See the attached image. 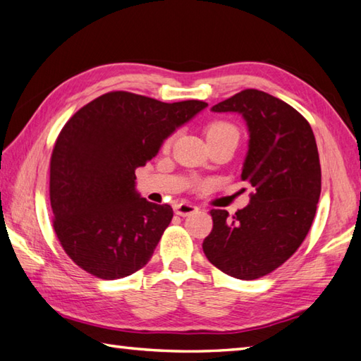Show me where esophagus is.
Wrapping results in <instances>:
<instances>
[{"mask_svg":"<svg viewBox=\"0 0 361 361\" xmlns=\"http://www.w3.org/2000/svg\"><path fill=\"white\" fill-rule=\"evenodd\" d=\"M199 209V207L192 205V203H178V205H175V213L178 216H189L195 213Z\"/></svg>","mask_w":361,"mask_h":361,"instance_id":"esophagus-1","label":"esophagus"}]
</instances>
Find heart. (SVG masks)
Wrapping results in <instances>:
<instances>
[{
	"instance_id": "1",
	"label": "heart",
	"mask_w": 361,
	"mask_h": 361,
	"mask_svg": "<svg viewBox=\"0 0 361 361\" xmlns=\"http://www.w3.org/2000/svg\"><path fill=\"white\" fill-rule=\"evenodd\" d=\"M224 130H237V129H235L232 124H227V123H214V124H212V126L207 129V135L212 137L214 134L224 133ZM169 145H170V140L166 142V147H169Z\"/></svg>"
}]
</instances>
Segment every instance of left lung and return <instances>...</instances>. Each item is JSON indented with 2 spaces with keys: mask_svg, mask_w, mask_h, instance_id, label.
Segmentation results:
<instances>
[{
  "mask_svg": "<svg viewBox=\"0 0 361 361\" xmlns=\"http://www.w3.org/2000/svg\"><path fill=\"white\" fill-rule=\"evenodd\" d=\"M246 121L249 142L241 180L249 203L228 218L212 209L203 252L228 276L251 281L281 267L303 243L320 197V162L312 129L289 104L259 90L240 91L212 107Z\"/></svg>",
  "mask_w": 361,
  "mask_h": 361,
  "instance_id": "left-lung-1",
  "label": "left lung"
}]
</instances>
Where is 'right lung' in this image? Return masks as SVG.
<instances>
[{"mask_svg":"<svg viewBox=\"0 0 361 361\" xmlns=\"http://www.w3.org/2000/svg\"><path fill=\"white\" fill-rule=\"evenodd\" d=\"M207 106L112 91L64 124L50 161V203L58 240L85 271L120 279L148 264L173 209L137 192L135 169Z\"/></svg>","mask_w":361,"mask_h":361,"instance_id":"obj_1","label":"right lung"}]
</instances>
